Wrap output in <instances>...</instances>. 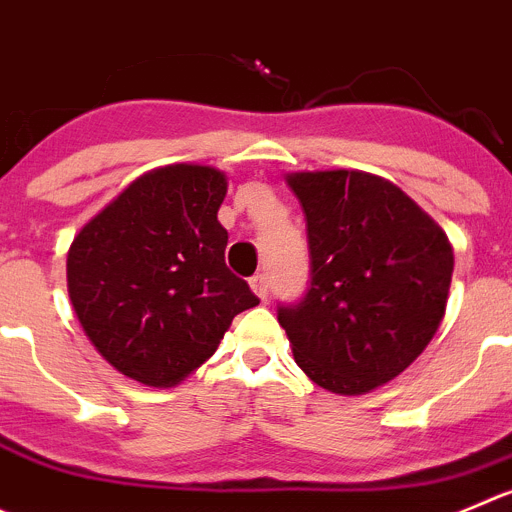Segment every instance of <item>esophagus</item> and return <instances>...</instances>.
<instances>
[{"label":"esophagus","mask_w":512,"mask_h":512,"mask_svg":"<svg viewBox=\"0 0 512 512\" xmlns=\"http://www.w3.org/2000/svg\"><path fill=\"white\" fill-rule=\"evenodd\" d=\"M248 284H251L253 294L259 296V299H266V296H269V276L266 274H253Z\"/></svg>","instance_id":"34e87169"}]
</instances>
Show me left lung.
<instances>
[{"instance_id":"1","label":"left lung","mask_w":512,"mask_h":512,"mask_svg":"<svg viewBox=\"0 0 512 512\" xmlns=\"http://www.w3.org/2000/svg\"><path fill=\"white\" fill-rule=\"evenodd\" d=\"M311 281L279 304L294 359L337 394H362L405 372L435 337L452 281L445 231L389 180L359 170L294 173Z\"/></svg>"}]
</instances>
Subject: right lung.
Here are the masks:
<instances>
[{
    "mask_svg": "<svg viewBox=\"0 0 512 512\" xmlns=\"http://www.w3.org/2000/svg\"><path fill=\"white\" fill-rule=\"evenodd\" d=\"M226 175L168 165L133 180L72 241L67 289L97 352L125 377L173 387L259 296L226 266Z\"/></svg>",
    "mask_w": 512,
    "mask_h": 512,
    "instance_id": "1",
    "label": "right lung"
}]
</instances>
